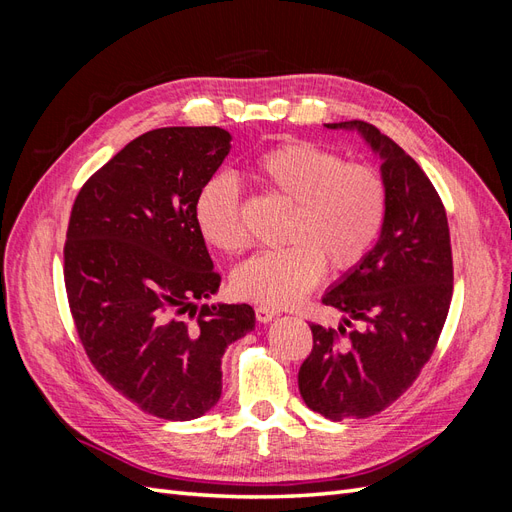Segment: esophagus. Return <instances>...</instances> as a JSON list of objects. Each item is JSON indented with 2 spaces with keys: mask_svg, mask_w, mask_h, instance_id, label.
Masks as SVG:
<instances>
[{
  "mask_svg": "<svg viewBox=\"0 0 512 512\" xmlns=\"http://www.w3.org/2000/svg\"><path fill=\"white\" fill-rule=\"evenodd\" d=\"M275 316H280V312H277V309H273V307H269V305H258L256 307L258 322H271Z\"/></svg>",
  "mask_w": 512,
  "mask_h": 512,
  "instance_id": "esophagus-1",
  "label": "esophagus"
}]
</instances>
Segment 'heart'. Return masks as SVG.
Segmentation results:
<instances>
[{
  "label": "heart",
  "mask_w": 512,
  "mask_h": 512,
  "mask_svg": "<svg viewBox=\"0 0 512 512\" xmlns=\"http://www.w3.org/2000/svg\"><path fill=\"white\" fill-rule=\"evenodd\" d=\"M254 179L269 194L292 205L284 241L288 245L245 260L232 273L237 297L269 307H290L312 290L324 269L348 273L374 250L389 194L374 166L346 162L339 153L307 141H290L260 153ZM200 235L224 254H241L247 230L241 194L228 175L203 183L194 203Z\"/></svg>",
  "instance_id": "heart-1"
}]
</instances>
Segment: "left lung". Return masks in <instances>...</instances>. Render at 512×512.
Instances as JSON below:
<instances>
[{"instance_id":"1","label":"left lung","mask_w":512,"mask_h":512,"mask_svg":"<svg viewBox=\"0 0 512 512\" xmlns=\"http://www.w3.org/2000/svg\"><path fill=\"white\" fill-rule=\"evenodd\" d=\"M327 128L365 138L382 160L389 194L374 250L322 297L344 314V324L337 331L309 324L314 348L299 369L307 408L342 421L389 408L421 374L451 307L453 254L444 205L423 168L365 121ZM352 319H361L364 329L346 334Z\"/></svg>"}]
</instances>
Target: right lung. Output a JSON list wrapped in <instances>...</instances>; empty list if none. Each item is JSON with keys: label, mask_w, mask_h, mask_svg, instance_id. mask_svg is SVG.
Here are the masks:
<instances>
[{"label": "right lung", "mask_w": 512, "mask_h": 512, "mask_svg": "<svg viewBox=\"0 0 512 512\" xmlns=\"http://www.w3.org/2000/svg\"><path fill=\"white\" fill-rule=\"evenodd\" d=\"M215 126L145 132L91 175L70 213L64 280L100 376L147 414L203 416L222 395V356L254 309L196 305L220 288L194 203L228 156Z\"/></svg>", "instance_id": "right-lung-1"}]
</instances>
